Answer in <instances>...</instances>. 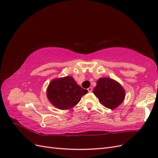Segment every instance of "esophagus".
Returning a JSON list of instances; mask_svg holds the SVG:
<instances>
[{
  "instance_id": "1",
  "label": "esophagus",
  "mask_w": 158,
  "mask_h": 158,
  "mask_svg": "<svg viewBox=\"0 0 158 158\" xmlns=\"http://www.w3.org/2000/svg\"><path fill=\"white\" fill-rule=\"evenodd\" d=\"M88 92H92V90H93V88H92V87H89L88 89Z\"/></svg>"
}]
</instances>
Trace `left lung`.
<instances>
[{
	"mask_svg": "<svg viewBox=\"0 0 158 158\" xmlns=\"http://www.w3.org/2000/svg\"><path fill=\"white\" fill-rule=\"evenodd\" d=\"M93 93L106 108L114 109L118 107L125 98V90L116 81L108 77L99 78Z\"/></svg>",
	"mask_w": 158,
	"mask_h": 158,
	"instance_id": "8db88e82",
	"label": "left lung"
}]
</instances>
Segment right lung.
Masks as SVG:
<instances>
[{
	"instance_id": "add662e5",
	"label": "right lung",
	"mask_w": 158,
	"mask_h": 158,
	"mask_svg": "<svg viewBox=\"0 0 158 158\" xmlns=\"http://www.w3.org/2000/svg\"><path fill=\"white\" fill-rule=\"evenodd\" d=\"M87 93V90L82 88L69 75L53 79L46 90L48 99L52 105L60 110L73 107Z\"/></svg>"
}]
</instances>
